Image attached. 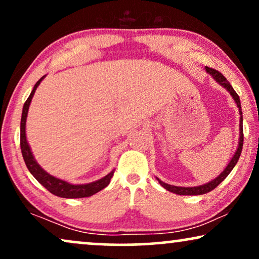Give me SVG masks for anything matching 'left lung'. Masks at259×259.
<instances>
[{"instance_id":"1","label":"left lung","mask_w":259,"mask_h":259,"mask_svg":"<svg viewBox=\"0 0 259 259\" xmlns=\"http://www.w3.org/2000/svg\"><path fill=\"white\" fill-rule=\"evenodd\" d=\"M205 70H207L208 74H210L212 78H214L217 82H219L221 84L222 87L226 88L228 92H230V94L233 98L235 104H237L238 109H239V114H240V124H239V142H238V148L235 150L234 155L232 156L231 161L228 162V165L226 166V168L222 171L220 175H219L217 178L212 179L211 182L207 183V184H203V185H198V186H191V188H185V186H176V185H169V184H166V183H163L160 181L159 178H156L160 183V185L162 186V188H165L166 190H168V191L173 192V194H177V195H183V196H196V195H204L207 194V192H210L211 190H214L217 186L220 184L222 181H225L226 177L230 175L232 169L234 168V166L237 165L239 158H240V154H241V150H243V143H244V134H243V112H241V105H240V99H239V96L237 93H235V91L233 90V87L231 86V83L228 82L227 78H226L224 75H222L220 71L212 69V68H209V67H205Z\"/></svg>"}]
</instances>
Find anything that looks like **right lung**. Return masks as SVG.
<instances>
[{
    "instance_id": "obj_1",
    "label": "right lung",
    "mask_w": 259,
    "mask_h": 259,
    "mask_svg": "<svg viewBox=\"0 0 259 259\" xmlns=\"http://www.w3.org/2000/svg\"><path fill=\"white\" fill-rule=\"evenodd\" d=\"M44 77L45 75L37 81V83L34 84L33 90H32L31 94H29V97L27 98V100L25 101L24 107H22L21 123H20V147H21L22 158H24L26 166H27L28 171L31 172V175L33 176L45 189L49 190L52 195L58 196V197H63V198L90 197V196L97 194V192H99L100 190L106 188V186L110 184V181L111 178H112L114 169H112V171H111L109 175L104 177V178L99 179V181L88 183V184H70V183L62 181L60 178H56V177L51 176L50 173H48L45 169H42L40 167V165L37 162V160L34 159L33 154H32V150L29 148L27 139H26V119H27L29 104H31L32 98L34 96V92L37 90L39 84H40Z\"/></svg>"
}]
</instances>
